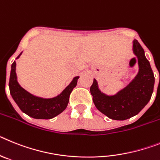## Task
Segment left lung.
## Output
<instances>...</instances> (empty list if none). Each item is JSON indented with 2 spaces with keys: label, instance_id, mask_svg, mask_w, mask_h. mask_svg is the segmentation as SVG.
<instances>
[{
  "label": "left lung",
  "instance_id": "obj_1",
  "mask_svg": "<svg viewBox=\"0 0 160 160\" xmlns=\"http://www.w3.org/2000/svg\"><path fill=\"white\" fill-rule=\"evenodd\" d=\"M133 53L138 59V72L134 79L115 95L101 92L96 79L90 88L97 109L113 120L123 121L138 114L151 100L155 77L143 48L138 40L133 41Z\"/></svg>",
  "mask_w": 160,
  "mask_h": 160
}]
</instances>
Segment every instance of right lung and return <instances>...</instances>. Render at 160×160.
Wrapping results in <instances>:
<instances>
[{
  "mask_svg": "<svg viewBox=\"0 0 160 160\" xmlns=\"http://www.w3.org/2000/svg\"><path fill=\"white\" fill-rule=\"evenodd\" d=\"M22 53L17 59H18ZM78 79L79 76L74 77L70 84L57 97L53 98L36 97L25 90L18 84L17 80L16 62L14 61L11 66L9 91L13 99L23 113L36 119H51L66 109L71 92L77 84Z\"/></svg>",
  "mask_w": 160,
  "mask_h": 160,
  "instance_id": "1",
  "label": "right lung"
}]
</instances>
